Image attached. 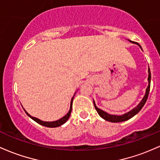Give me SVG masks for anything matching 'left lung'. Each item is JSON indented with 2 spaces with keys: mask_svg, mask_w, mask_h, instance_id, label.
Segmentation results:
<instances>
[{
  "mask_svg": "<svg viewBox=\"0 0 160 160\" xmlns=\"http://www.w3.org/2000/svg\"><path fill=\"white\" fill-rule=\"evenodd\" d=\"M132 42L135 43V44H138V45L140 46V48H141V47L139 44H138V43H136V42H133V41H132ZM148 72H149V76H148L149 85H148V88H147V90H146V94H145L144 97H143V100H141V103L138 104L135 108L132 109V110H131L130 112H127V113L122 115V116H116V115H110V114L107 113V112H104V111L101 110V109L99 108H98V107H96V105H95L94 101V105L95 109H96L97 112H98V114L100 115V117L103 118V119L107 120V121L111 122H124V121H126V120L130 119L131 118H132L134 116H135V115L137 114L141 109H142V107L144 106V104H145V103H146L147 100H148V98L149 92H150V79H151V74H150V69H148Z\"/></svg>",
  "mask_w": 160,
  "mask_h": 160,
  "instance_id": "obj_1",
  "label": "left lung"
}]
</instances>
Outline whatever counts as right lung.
I'll return each instance as SVG.
<instances>
[{
  "label": "right lung",
  "instance_id": "1",
  "mask_svg": "<svg viewBox=\"0 0 160 160\" xmlns=\"http://www.w3.org/2000/svg\"><path fill=\"white\" fill-rule=\"evenodd\" d=\"M73 98H74V96L72 97V100H71L70 109H69V112H68V113L66 114L65 116H63V117H62V118H61L60 119L57 120V121H55V122H43V121H41V120H40V119H37V118L32 117V116H30V115L28 114V112H26V113L28 115V116H29V117L31 118L32 119H33L34 121H35L37 123L40 124V125H44V126H46V127H49V128H56V127H59V126H60V125H62V124L65 123L67 121L68 119H69V116H70L71 112H72V107Z\"/></svg>",
  "mask_w": 160,
  "mask_h": 160
}]
</instances>
